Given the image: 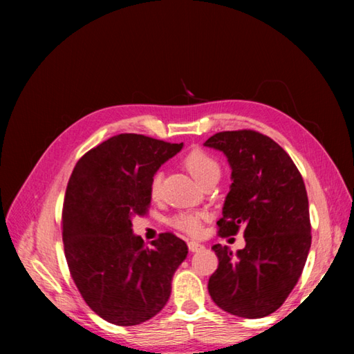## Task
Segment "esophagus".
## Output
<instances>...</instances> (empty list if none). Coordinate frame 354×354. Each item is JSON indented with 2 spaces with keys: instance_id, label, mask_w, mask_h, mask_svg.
<instances>
[{
  "instance_id": "34e87169",
  "label": "esophagus",
  "mask_w": 354,
  "mask_h": 354,
  "mask_svg": "<svg viewBox=\"0 0 354 354\" xmlns=\"http://www.w3.org/2000/svg\"><path fill=\"white\" fill-rule=\"evenodd\" d=\"M187 245H189V250H190L192 252H198V251H201V250H204V245H201V243H198V242H193V240H192V242L187 243Z\"/></svg>"
}]
</instances>
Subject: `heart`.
<instances>
[{"label": "heart", "mask_w": 354, "mask_h": 354, "mask_svg": "<svg viewBox=\"0 0 354 354\" xmlns=\"http://www.w3.org/2000/svg\"><path fill=\"white\" fill-rule=\"evenodd\" d=\"M184 165L189 170L190 175L196 179L198 183L204 184L209 178L221 176V164L213 155L202 149H193L184 158ZM162 192V171H155L152 179H150V194L153 199L161 196ZM207 217V213L199 212V209H185L179 212L169 219V225L178 231L184 232L187 236H198L202 230V222Z\"/></svg>", "instance_id": "heart-1"}]
</instances>
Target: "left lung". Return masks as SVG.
Listing matches in <instances>:
<instances>
[{"instance_id":"1","label":"left lung","mask_w":354,"mask_h":354,"mask_svg":"<svg viewBox=\"0 0 354 354\" xmlns=\"http://www.w3.org/2000/svg\"><path fill=\"white\" fill-rule=\"evenodd\" d=\"M227 155L231 190L217 221L221 237L243 228L246 246L212 250L219 266L208 280L213 301L231 315L263 318L274 313L295 288L310 250L306 185L288 152L257 131H225L205 141Z\"/></svg>"}]
</instances>
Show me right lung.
<instances>
[{"mask_svg":"<svg viewBox=\"0 0 354 354\" xmlns=\"http://www.w3.org/2000/svg\"><path fill=\"white\" fill-rule=\"evenodd\" d=\"M183 149L138 133H120L77 161L62 208L65 259L82 298L104 321L137 326L169 301L171 277L189 248L173 232L146 246L132 217L150 207L153 173Z\"/></svg>","mask_w":354,"mask_h":354,"instance_id":"1","label":"right lung"}]
</instances>
